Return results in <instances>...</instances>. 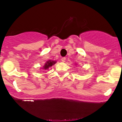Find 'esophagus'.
<instances>
[{
    "mask_svg": "<svg viewBox=\"0 0 122 122\" xmlns=\"http://www.w3.org/2000/svg\"><path fill=\"white\" fill-rule=\"evenodd\" d=\"M61 60H62V62H65V60H66V58H65V57H62Z\"/></svg>",
    "mask_w": 122,
    "mask_h": 122,
    "instance_id": "esophagus-1",
    "label": "esophagus"
}]
</instances>
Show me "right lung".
<instances>
[{
    "label": "right lung",
    "instance_id": "obj_1",
    "mask_svg": "<svg viewBox=\"0 0 122 122\" xmlns=\"http://www.w3.org/2000/svg\"><path fill=\"white\" fill-rule=\"evenodd\" d=\"M56 63V62H55V61H51V60H49V61L46 62V63H45V66H44V69H45V70L48 69L49 68V67L52 66Z\"/></svg>",
    "mask_w": 122,
    "mask_h": 122
}]
</instances>
